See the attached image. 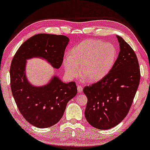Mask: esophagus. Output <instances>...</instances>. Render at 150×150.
Masks as SVG:
<instances>
[{
    "instance_id": "esophagus-1",
    "label": "esophagus",
    "mask_w": 150,
    "mask_h": 150,
    "mask_svg": "<svg viewBox=\"0 0 150 150\" xmlns=\"http://www.w3.org/2000/svg\"><path fill=\"white\" fill-rule=\"evenodd\" d=\"M77 91L79 92V93H81L82 91V87L81 86H77Z\"/></svg>"
}]
</instances>
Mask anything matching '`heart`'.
I'll return each mask as SVG.
<instances>
[{
	"label": "heart",
	"mask_w": 150,
	"mask_h": 150,
	"mask_svg": "<svg viewBox=\"0 0 150 150\" xmlns=\"http://www.w3.org/2000/svg\"><path fill=\"white\" fill-rule=\"evenodd\" d=\"M118 50L111 43L97 39L82 41L63 58L66 75L74 79L79 75L88 82H97L104 79L115 64ZM80 65V68H78Z\"/></svg>",
	"instance_id": "obj_1"
}]
</instances>
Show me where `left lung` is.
<instances>
[{
    "mask_svg": "<svg viewBox=\"0 0 150 150\" xmlns=\"http://www.w3.org/2000/svg\"><path fill=\"white\" fill-rule=\"evenodd\" d=\"M116 37L120 52L115 64L104 79L83 89L88 98L86 119L91 126L103 130L113 128L126 117L141 79L135 52L122 37Z\"/></svg>",
    "mask_w": 150,
    "mask_h": 150,
    "instance_id": "obj_1",
    "label": "left lung"
}]
</instances>
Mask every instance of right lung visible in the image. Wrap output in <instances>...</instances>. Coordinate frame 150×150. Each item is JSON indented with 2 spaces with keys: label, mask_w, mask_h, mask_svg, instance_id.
Returning a JSON list of instances; mask_svg holds the SVG:
<instances>
[{
  "label": "right lung",
  "mask_w": 150,
  "mask_h": 150,
  "mask_svg": "<svg viewBox=\"0 0 150 150\" xmlns=\"http://www.w3.org/2000/svg\"><path fill=\"white\" fill-rule=\"evenodd\" d=\"M69 41L64 35L37 34L25 41L13 58L9 71L13 97L22 115L37 128H49L58 122L77 89L75 82L65 83L55 75L47 84L35 86L26 77V60L38 57L59 69Z\"/></svg>",
  "instance_id": "obj_1"
}]
</instances>
